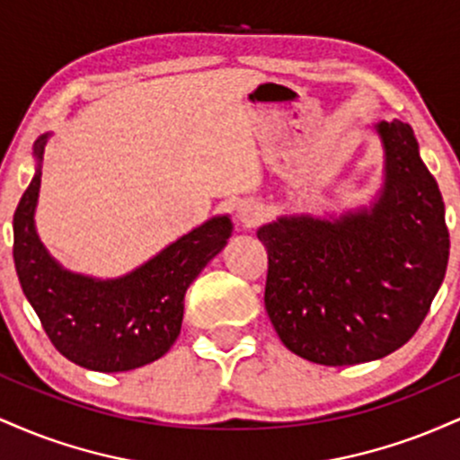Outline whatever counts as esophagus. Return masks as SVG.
<instances>
[{
	"label": "esophagus",
	"instance_id": "esophagus-1",
	"mask_svg": "<svg viewBox=\"0 0 460 460\" xmlns=\"http://www.w3.org/2000/svg\"><path fill=\"white\" fill-rule=\"evenodd\" d=\"M235 218H237V223L244 225V226L260 225L263 218V205L260 203V200H252V199L242 200L235 209Z\"/></svg>",
	"mask_w": 460,
	"mask_h": 460
}]
</instances>
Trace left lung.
I'll return each mask as SVG.
<instances>
[{
    "label": "left lung",
    "mask_w": 460,
    "mask_h": 460,
    "mask_svg": "<svg viewBox=\"0 0 460 460\" xmlns=\"http://www.w3.org/2000/svg\"><path fill=\"white\" fill-rule=\"evenodd\" d=\"M383 186L340 216L292 214L261 225L266 311L288 350L355 366L404 346L429 314L450 257L446 208L402 120L374 125Z\"/></svg>",
    "instance_id": "left-lung-1"
}]
</instances>
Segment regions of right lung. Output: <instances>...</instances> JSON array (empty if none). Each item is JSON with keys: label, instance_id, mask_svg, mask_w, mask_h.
Wrapping results in <instances>:
<instances>
[{"label": "right lung", "instance_id": "1", "mask_svg": "<svg viewBox=\"0 0 460 460\" xmlns=\"http://www.w3.org/2000/svg\"><path fill=\"white\" fill-rule=\"evenodd\" d=\"M51 134L34 142L36 171L14 212V268L25 298L60 355L94 372H128L171 350L181 331L183 296L223 251L234 225L214 216L123 277L71 272L36 234L40 168Z\"/></svg>", "mask_w": 460, "mask_h": 460}]
</instances>
